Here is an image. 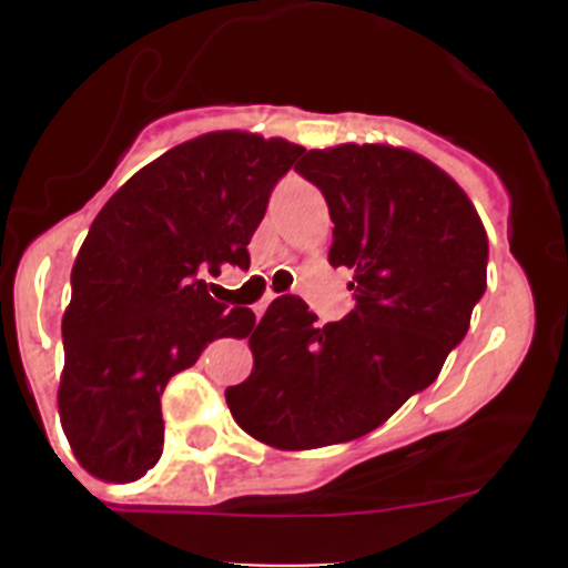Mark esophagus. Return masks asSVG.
Instances as JSON below:
<instances>
[{
	"mask_svg": "<svg viewBox=\"0 0 568 568\" xmlns=\"http://www.w3.org/2000/svg\"><path fill=\"white\" fill-rule=\"evenodd\" d=\"M272 300H274V294H266V296H263V300H261V302H257V305H255V307H252V311H255V316H257V318H261V316H263V313H266V307H268V305H272Z\"/></svg>",
	"mask_w": 568,
	"mask_h": 568,
	"instance_id": "1",
	"label": "esophagus"
}]
</instances>
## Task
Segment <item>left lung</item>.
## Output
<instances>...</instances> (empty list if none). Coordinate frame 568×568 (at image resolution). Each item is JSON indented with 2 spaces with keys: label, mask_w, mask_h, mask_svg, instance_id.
Listing matches in <instances>:
<instances>
[{
  "label": "left lung",
  "mask_w": 568,
  "mask_h": 568,
  "mask_svg": "<svg viewBox=\"0 0 568 568\" xmlns=\"http://www.w3.org/2000/svg\"><path fill=\"white\" fill-rule=\"evenodd\" d=\"M296 173L329 205V263L354 274V311L321 326L285 294L250 335L255 368L227 387V406L283 450L363 437L426 390L467 335L489 261L475 205L417 153L337 145L307 151Z\"/></svg>",
  "instance_id": "obj_1"
}]
</instances>
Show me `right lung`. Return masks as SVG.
<instances>
[{
	"label": "right lung",
	"instance_id": "1",
	"mask_svg": "<svg viewBox=\"0 0 568 568\" xmlns=\"http://www.w3.org/2000/svg\"><path fill=\"white\" fill-rule=\"evenodd\" d=\"M305 148L216 131L131 175L90 225L62 316L60 420L101 480H136L164 448L162 393L216 337L250 335L255 313L209 294L200 274L250 268L247 244L277 181Z\"/></svg>",
	"mask_w": 568,
	"mask_h": 568
}]
</instances>
